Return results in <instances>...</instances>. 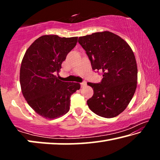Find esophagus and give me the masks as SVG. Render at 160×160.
I'll return each instance as SVG.
<instances>
[{"label": "esophagus", "instance_id": "obj_1", "mask_svg": "<svg viewBox=\"0 0 160 160\" xmlns=\"http://www.w3.org/2000/svg\"><path fill=\"white\" fill-rule=\"evenodd\" d=\"M86 85H87V82H82V83H80L81 88H83V87H85Z\"/></svg>", "mask_w": 160, "mask_h": 160}]
</instances>
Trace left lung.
I'll return each instance as SVG.
<instances>
[{"label": "left lung", "instance_id": "obj_1", "mask_svg": "<svg viewBox=\"0 0 160 160\" xmlns=\"http://www.w3.org/2000/svg\"><path fill=\"white\" fill-rule=\"evenodd\" d=\"M93 70L102 72L99 83L88 82L93 96L88 100L92 112L104 118L123 112L137 87L138 68L133 51L125 40L111 32H95L79 37Z\"/></svg>", "mask_w": 160, "mask_h": 160}]
</instances>
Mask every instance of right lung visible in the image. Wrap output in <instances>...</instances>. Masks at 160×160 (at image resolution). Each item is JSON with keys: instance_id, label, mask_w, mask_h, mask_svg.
<instances>
[{"instance_id": "obj_1", "label": "right lung", "mask_w": 160, "mask_h": 160, "mask_svg": "<svg viewBox=\"0 0 160 160\" xmlns=\"http://www.w3.org/2000/svg\"><path fill=\"white\" fill-rule=\"evenodd\" d=\"M78 42V37L43 35L32 43L20 67L22 92L35 112L47 119L61 117L70 109V97L80 90L78 82L58 80L61 64Z\"/></svg>"}]
</instances>
